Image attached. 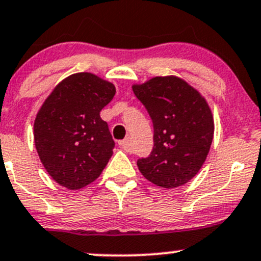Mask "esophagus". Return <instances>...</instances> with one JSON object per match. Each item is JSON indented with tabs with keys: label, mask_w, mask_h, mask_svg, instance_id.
I'll return each instance as SVG.
<instances>
[{
	"label": "esophagus",
	"mask_w": 261,
	"mask_h": 261,
	"mask_svg": "<svg viewBox=\"0 0 261 261\" xmlns=\"http://www.w3.org/2000/svg\"><path fill=\"white\" fill-rule=\"evenodd\" d=\"M131 144H133V142H131V139L130 138H126L125 140H122V141L119 142L120 146H121L123 150H126V151H130L131 146H133V145H131Z\"/></svg>",
	"instance_id": "obj_1"
}]
</instances>
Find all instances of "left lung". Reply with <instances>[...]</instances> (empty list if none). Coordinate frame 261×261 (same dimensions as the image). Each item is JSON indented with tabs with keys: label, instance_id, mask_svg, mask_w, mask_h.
Segmentation results:
<instances>
[{
	"label": "left lung",
	"instance_id": "1",
	"mask_svg": "<svg viewBox=\"0 0 261 261\" xmlns=\"http://www.w3.org/2000/svg\"><path fill=\"white\" fill-rule=\"evenodd\" d=\"M133 91L153 123V149L138 161L140 172L160 188L185 185L210 151L214 117L209 103L195 87L172 75L134 84Z\"/></svg>",
	"mask_w": 261,
	"mask_h": 261
}]
</instances>
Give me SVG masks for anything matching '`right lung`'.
Returning a JSON list of instances; mask_svg holds the SVG:
<instances>
[{
	"label": "right lung",
	"mask_w": 261,
	"mask_h": 261,
	"mask_svg": "<svg viewBox=\"0 0 261 261\" xmlns=\"http://www.w3.org/2000/svg\"><path fill=\"white\" fill-rule=\"evenodd\" d=\"M114 84L91 72L66 77L52 90L34 123L35 146L48 175L68 190L94 182L115 142L101 110L114 98Z\"/></svg>",
	"instance_id": "right-lung-1"
}]
</instances>
